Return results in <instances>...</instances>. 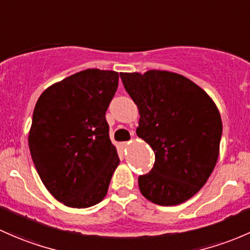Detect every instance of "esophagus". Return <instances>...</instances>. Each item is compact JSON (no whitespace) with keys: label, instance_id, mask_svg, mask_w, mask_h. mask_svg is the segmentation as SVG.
Returning a JSON list of instances; mask_svg holds the SVG:
<instances>
[{"label":"esophagus","instance_id":"esophagus-1","mask_svg":"<svg viewBox=\"0 0 250 250\" xmlns=\"http://www.w3.org/2000/svg\"><path fill=\"white\" fill-rule=\"evenodd\" d=\"M132 136H135V133H133V132H132ZM128 143H130V142H123V143H122V146H127Z\"/></svg>","mask_w":250,"mask_h":250}]
</instances>
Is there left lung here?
I'll return each instance as SVG.
<instances>
[{
	"label": "left lung",
	"instance_id": "left-lung-1",
	"mask_svg": "<svg viewBox=\"0 0 250 250\" xmlns=\"http://www.w3.org/2000/svg\"><path fill=\"white\" fill-rule=\"evenodd\" d=\"M140 110L138 137L155 154L153 168L138 177L146 199L176 206L206 184L219 156L223 124L214 102L181 74L150 69L120 73Z\"/></svg>",
	"mask_w": 250,
	"mask_h": 250
}]
</instances>
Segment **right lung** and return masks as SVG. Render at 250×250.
<instances>
[{
	"mask_svg": "<svg viewBox=\"0 0 250 250\" xmlns=\"http://www.w3.org/2000/svg\"><path fill=\"white\" fill-rule=\"evenodd\" d=\"M118 82V72L85 69L49 86L35 106L32 161L48 191L68 207L101 202L120 163L106 120Z\"/></svg>",
	"mask_w": 250,
	"mask_h": 250,
	"instance_id": "1",
	"label": "right lung"
}]
</instances>
